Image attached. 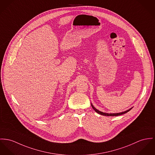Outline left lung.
<instances>
[{"label":"left lung","instance_id":"1","mask_svg":"<svg viewBox=\"0 0 155 155\" xmlns=\"http://www.w3.org/2000/svg\"><path fill=\"white\" fill-rule=\"evenodd\" d=\"M91 105L92 108L95 110V112H97V113H98V114H100L101 115L106 116H120V115H121V114H125V113H127L128 111H129L131 108H133V107H131L130 109H129V110H126L125 111L121 112V113H103L102 111H100L98 110H97V108H95V107H94V106L92 104V103H91Z\"/></svg>","mask_w":155,"mask_h":155}]
</instances>
